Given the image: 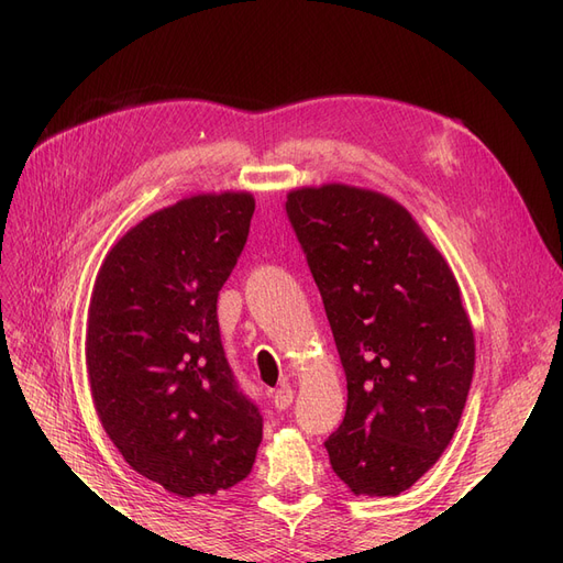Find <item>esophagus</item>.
<instances>
[{
    "mask_svg": "<svg viewBox=\"0 0 563 563\" xmlns=\"http://www.w3.org/2000/svg\"><path fill=\"white\" fill-rule=\"evenodd\" d=\"M272 404H275L277 411H284L294 404V389L288 385H282L279 389H275V395H272Z\"/></svg>",
    "mask_w": 563,
    "mask_h": 563,
    "instance_id": "obj_1",
    "label": "esophagus"
}]
</instances>
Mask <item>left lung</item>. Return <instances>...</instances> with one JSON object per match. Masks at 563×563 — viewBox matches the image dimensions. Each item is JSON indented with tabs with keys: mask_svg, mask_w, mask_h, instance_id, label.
Masks as SVG:
<instances>
[{
	"mask_svg": "<svg viewBox=\"0 0 563 563\" xmlns=\"http://www.w3.org/2000/svg\"><path fill=\"white\" fill-rule=\"evenodd\" d=\"M308 255L347 380L327 439L354 496H399L446 451L474 373V331L446 258L399 201L345 183L296 187Z\"/></svg>",
	"mask_w": 563,
	"mask_h": 563,
	"instance_id": "8db88e82",
	"label": "left lung"
}]
</instances>
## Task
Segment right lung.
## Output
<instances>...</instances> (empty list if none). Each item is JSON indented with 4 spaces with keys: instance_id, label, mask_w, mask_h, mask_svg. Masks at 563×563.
<instances>
[{
    "instance_id": "right-lung-1",
    "label": "right lung",
    "mask_w": 563,
    "mask_h": 563,
    "mask_svg": "<svg viewBox=\"0 0 563 563\" xmlns=\"http://www.w3.org/2000/svg\"><path fill=\"white\" fill-rule=\"evenodd\" d=\"M251 192H201L145 216L100 265L87 373L126 463L180 498L246 479L263 418L230 371L216 302L246 244Z\"/></svg>"
}]
</instances>
